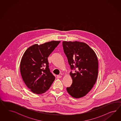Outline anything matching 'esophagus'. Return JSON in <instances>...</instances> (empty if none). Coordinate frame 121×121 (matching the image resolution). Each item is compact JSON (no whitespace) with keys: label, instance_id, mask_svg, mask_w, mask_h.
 Listing matches in <instances>:
<instances>
[{"label":"esophagus","instance_id":"obj_1","mask_svg":"<svg viewBox=\"0 0 121 121\" xmlns=\"http://www.w3.org/2000/svg\"><path fill=\"white\" fill-rule=\"evenodd\" d=\"M57 78H62V76L61 75H57Z\"/></svg>","mask_w":121,"mask_h":121}]
</instances>
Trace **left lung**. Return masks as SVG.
Returning a JSON list of instances; mask_svg holds the SVG:
<instances>
[{"label":"left lung","instance_id":"obj_1","mask_svg":"<svg viewBox=\"0 0 121 121\" xmlns=\"http://www.w3.org/2000/svg\"><path fill=\"white\" fill-rule=\"evenodd\" d=\"M64 52L72 71L71 86L67 91L76 99L85 96L95 84L98 74V60L95 51L88 45L78 41H63Z\"/></svg>","mask_w":121,"mask_h":121}]
</instances>
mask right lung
<instances>
[{"mask_svg": "<svg viewBox=\"0 0 121 121\" xmlns=\"http://www.w3.org/2000/svg\"><path fill=\"white\" fill-rule=\"evenodd\" d=\"M60 41H52L28 48L22 57L20 70L23 82L30 91L41 94L48 90L55 79L50 72L48 58Z\"/></svg>", "mask_w": 121, "mask_h": 121, "instance_id": "1", "label": "right lung"}]
</instances>
